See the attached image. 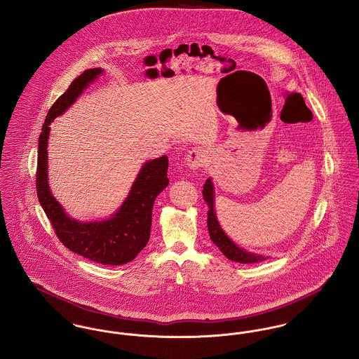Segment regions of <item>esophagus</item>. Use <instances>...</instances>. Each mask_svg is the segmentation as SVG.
<instances>
[{
	"mask_svg": "<svg viewBox=\"0 0 359 359\" xmlns=\"http://www.w3.org/2000/svg\"><path fill=\"white\" fill-rule=\"evenodd\" d=\"M208 161V151L202 148L191 149L186 156V164L191 169L202 168Z\"/></svg>",
	"mask_w": 359,
	"mask_h": 359,
	"instance_id": "obj_1",
	"label": "esophagus"
}]
</instances>
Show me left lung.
Instances as JSON below:
<instances>
[{"mask_svg":"<svg viewBox=\"0 0 359 359\" xmlns=\"http://www.w3.org/2000/svg\"><path fill=\"white\" fill-rule=\"evenodd\" d=\"M203 198L209 206L208 211V229L210 234L211 241L219 248V251L224 253L229 260L233 262H238V263H256L260 262L266 257L260 256V255H255V253L247 252L241 248H238L232 240L224 233L221 229L215 212H214V189H212V183L211 179H208L205 186H203Z\"/></svg>","mask_w":359,"mask_h":359,"instance_id":"obj_1","label":"left lung"}]
</instances>
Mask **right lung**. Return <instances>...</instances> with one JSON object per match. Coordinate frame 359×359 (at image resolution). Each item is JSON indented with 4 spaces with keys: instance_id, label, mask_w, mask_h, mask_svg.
Masks as SVG:
<instances>
[{
    "instance_id": "add662e5",
    "label": "right lung",
    "mask_w": 359,
    "mask_h": 359,
    "mask_svg": "<svg viewBox=\"0 0 359 359\" xmlns=\"http://www.w3.org/2000/svg\"><path fill=\"white\" fill-rule=\"evenodd\" d=\"M102 72L99 67L85 70L48 109L39 137L36 191L43 210L66 248L96 263L121 266L133 260L148 244L154 199L169 183L168 157L163 156L147 163L134 182L123 206L114 217L100 222L70 219L51 195L47 183L48 125L64 114L83 93L84 88Z\"/></svg>"
}]
</instances>
